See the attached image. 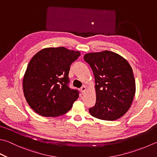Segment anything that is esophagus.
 <instances>
[{
  "mask_svg": "<svg viewBox=\"0 0 157 157\" xmlns=\"http://www.w3.org/2000/svg\"><path fill=\"white\" fill-rule=\"evenodd\" d=\"M86 90V87L85 86H83L81 88V91H82V94H84Z\"/></svg>",
  "mask_w": 157,
  "mask_h": 157,
  "instance_id": "esophagus-1",
  "label": "esophagus"
}]
</instances>
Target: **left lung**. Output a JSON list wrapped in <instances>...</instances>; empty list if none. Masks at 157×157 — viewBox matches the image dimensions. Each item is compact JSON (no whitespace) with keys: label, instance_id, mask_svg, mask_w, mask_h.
Returning a JSON list of instances; mask_svg holds the SVG:
<instances>
[{"label":"left lung","instance_id":"obj_1","mask_svg":"<svg viewBox=\"0 0 157 157\" xmlns=\"http://www.w3.org/2000/svg\"><path fill=\"white\" fill-rule=\"evenodd\" d=\"M84 58L93 70L97 98L89 112L103 121L121 118L129 109L136 94L130 64L121 55L107 50L88 53Z\"/></svg>","mask_w":157,"mask_h":157}]
</instances>
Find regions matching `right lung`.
Wrapping results in <instances>:
<instances>
[{
	"label": "right lung",
	"instance_id": "add662e5",
	"mask_svg": "<svg viewBox=\"0 0 157 157\" xmlns=\"http://www.w3.org/2000/svg\"><path fill=\"white\" fill-rule=\"evenodd\" d=\"M80 52L64 47L42 49L28 64L23 78V92L35 113L57 117L68 112L79 97L69 86L70 65Z\"/></svg>",
	"mask_w": 157,
	"mask_h": 157
}]
</instances>
